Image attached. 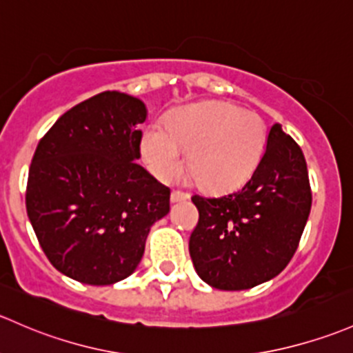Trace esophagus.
Returning <instances> with one entry per match:
<instances>
[{
	"label": "esophagus",
	"instance_id": "obj_1",
	"mask_svg": "<svg viewBox=\"0 0 353 353\" xmlns=\"http://www.w3.org/2000/svg\"><path fill=\"white\" fill-rule=\"evenodd\" d=\"M186 199H189L188 192H183V191L170 192V203H181V201H186Z\"/></svg>",
	"mask_w": 353,
	"mask_h": 353
}]
</instances>
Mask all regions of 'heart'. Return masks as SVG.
<instances>
[{
    "mask_svg": "<svg viewBox=\"0 0 353 353\" xmlns=\"http://www.w3.org/2000/svg\"><path fill=\"white\" fill-rule=\"evenodd\" d=\"M265 123L257 113L223 101L201 103L176 111L165 128L147 130L142 154L148 169L161 181L188 167L210 191L239 188L254 174L265 148Z\"/></svg>",
    "mask_w": 353,
    "mask_h": 353,
    "instance_id": "heart-1",
    "label": "heart"
}]
</instances>
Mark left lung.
<instances>
[{"instance_id":"8db88e82","label":"left lung","mask_w":353,"mask_h":353,"mask_svg":"<svg viewBox=\"0 0 353 353\" xmlns=\"http://www.w3.org/2000/svg\"><path fill=\"white\" fill-rule=\"evenodd\" d=\"M199 221L189 239L198 276L242 291L274 279L294 255L311 210L307 167L298 143L274 123L247 183L218 198L192 196Z\"/></svg>"}]
</instances>
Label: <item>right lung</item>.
Wrapping results in <instances>:
<instances>
[{
    "label": "right lung",
    "mask_w": 353,
    "mask_h": 353,
    "mask_svg": "<svg viewBox=\"0 0 353 353\" xmlns=\"http://www.w3.org/2000/svg\"><path fill=\"white\" fill-rule=\"evenodd\" d=\"M145 120L142 99L105 91L65 111L37 147L28 220L50 264L70 279H127L150 226L169 213V188L137 164Z\"/></svg>",
    "instance_id": "add662e5"
}]
</instances>
